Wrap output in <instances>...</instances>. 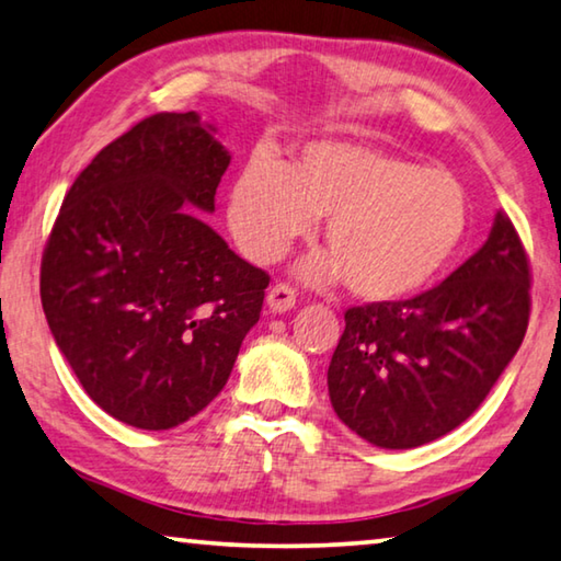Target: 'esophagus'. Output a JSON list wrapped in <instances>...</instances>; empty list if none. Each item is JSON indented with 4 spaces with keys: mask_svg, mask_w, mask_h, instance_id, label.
<instances>
[{
    "mask_svg": "<svg viewBox=\"0 0 561 561\" xmlns=\"http://www.w3.org/2000/svg\"><path fill=\"white\" fill-rule=\"evenodd\" d=\"M295 301H297V295L289 284H274V287L270 289V295H266V305H270L274 314L289 312V309L295 307Z\"/></svg>",
    "mask_w": 561,
    "mask_h": 561,
    "instance_id": "esophagus-1",
    "label": "esophagus"
}]
</instances>
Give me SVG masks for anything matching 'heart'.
I'll return each mask as SVG.
<instances>
[{
    "mask_svg": "<svg viewBox=\"0 0 561 561\" xmlns=\"http://www.w3.org/2000/svg\"><path fill=\"white\" fill-rule=\"evenodd\" d=\"M229 229L252 262L270 264L327 217V252L299 264L307 282L344 277L364 301H397L426 287L459 252L467 192L447 169L359 141L319 139L289 164L254 154L229 192Z\"/></svg>",
    "mask_w": 561,
    "mask_h": 561,
    "instance_id": "1",
    "label": "heart"
}]
</instances>
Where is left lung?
<instances>
[{"mask_svg": "<svg viewBox=\"0 0 561 561\" xmlns=\"http://www.w3.org/2000/svg\"><path fill=\"white\" fill-rule=\"evenodd\" d=\"M327 371L340 420L381 449L422 447L469 420L529 324V262L504 211L437 287L344 314Z\"/></svg>", "mask_w": 561, "mask_h": 561, "instance_id": "8db88e82", "label": "left lung"}]
</instances>
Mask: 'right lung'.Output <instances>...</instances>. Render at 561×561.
<instances>
[{
	"label": "right lung",
	"instance_id": "add662e5",
	"mask_svg": "<svg viewBox=\"0 0 561 561\" xmlns=\"http://www.w3.org/2000/svg\"><path fill=\"white\" fill-rule=\"evenodd\" d=\"M197 112H162L106 145L61 202L42 307L106 414L172 430L225 389L270 274L194 209L215 211L232 154Z\"/></svg>",
	"mask_w": 561,
	"mask_h": 561
}]
</instances>
